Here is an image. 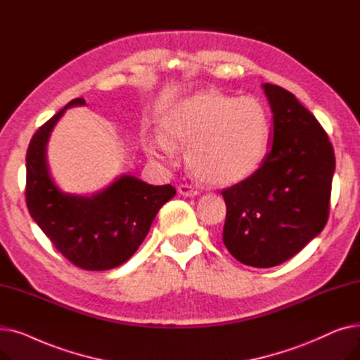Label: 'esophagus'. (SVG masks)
I'll list each match as a JSON object with an SVG mask.
<instances>
[{
  "instance_id": "1",
  "label": "esophagus",
  "mask_w": 360,
  "mask_h": 360,
  "mask_svg": "<svg viewBox=\"0 0 360 360\" xmlns=\"http://www.w3.org/2000/svg\"><path fill=\"white\" fill-rule=\"evenodd\" d=\"M178 193L184 197H195L198 195V190L197 188H194L193 185H188V184H181L178 186Z\"/></svg>"
}]
</instances>
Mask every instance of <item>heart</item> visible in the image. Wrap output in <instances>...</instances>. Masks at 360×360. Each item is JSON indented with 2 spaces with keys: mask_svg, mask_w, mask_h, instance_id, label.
Returning <instances> with one entry per match:
<instances>
[{
  "mask_svg": "<svg viewBox=\"0 0 360 360\" xmlns=\"http://www.w3.org/2000/svg\"><path fill=\"white\" fill-rule=\"evenodd\" d=\"M163 136L146 150L165 165L175 160V147L188 146L186 162L202 182L226 186L251 178L266 160L271 124L258 99L204 90L170 106L160 122Z\"/></svg>",
  "mask_w": 360,
  "mask_h": 360,
  "instance_id": "b5f03b06",
  "label": "heart"
}]
</instances>
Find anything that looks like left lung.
Wrapping results in <instances>:
<instances>
[{
  "mask_svg": "<svg viewBox=\"0 0 360 360\" xmlns=\"http://www.w3.org/2000/svg\"><path fill=\"white\" fill-rule=\"evenodd\" d=\"M273 112L270 151L257 172L221 191L223 243L245 266L269 269L323 232L334 150L312 113L280 86L262 84Z\"/></svg>",
  "mask_w": 360,
  "mask_h": 360,
  "instance_id": "8db88e82",
  "label": "left lung"
}]
</instances>
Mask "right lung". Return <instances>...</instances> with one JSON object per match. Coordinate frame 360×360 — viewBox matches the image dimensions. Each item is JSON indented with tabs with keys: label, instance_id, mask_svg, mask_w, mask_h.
Wrapping results in <instances>:
<instances>
[{
	"label": "right lung",
	"instance_id": "1",
	"mask_svg": "<svg viewBox=\"0 0 360 360\" xmlns=\"http://www.w3.org/2000/svg\"><path fill=\"white\" fill-rule=\"evenodd\" d=\"M83 105V98L72 99L34 132L26 155V204L32 219L70 262L102 271L134 255L160 207L176 190L122 175L93 195L61 191L48 169V140L65 109Z\"/></svg>",
	"mask_w": 360,
	"mask_h": 360
}]
</instances>
